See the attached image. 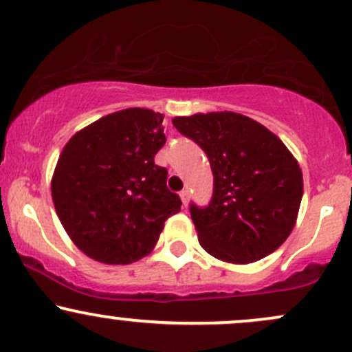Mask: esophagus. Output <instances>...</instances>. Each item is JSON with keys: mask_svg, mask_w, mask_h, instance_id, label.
I'll use <instances>...</instances> for the list:
<instances>
[{"mask_svg": "<svg viewBox=\"0 0 352 352\" xmlns=\"http://www.w3.org/2000/svg\"><path fill=\"white\" fill-rule=\"evenodd\" d=\"M179 196H181V201H183V206H188V201H190V191L183 190L179 192Z\"/></svg>", "mask_w": 352, "mask_h": 352, "instance_id": "esophagus-1", "label": "esophagus"}]
</instances>
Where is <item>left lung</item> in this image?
<instances>
[{
	"label": "left lung",
	"instance_id": "8db88e82",
	"mask_svg": "<svg viewBox=\"0 0 352 352\" xmlns=\"http://www.w3.org/2000/svg\"><path fill=\"white\" fill-rule=\"evenodd\" d=\"M173 124L205 151L214 176L210 205H191L199 245L235 265L277 250L296 226L304 192L294 154L274 132L238 112H199Z\"/></svg>",
	"mask_w": 352,
	"mask_h": 352
}]
</instances>
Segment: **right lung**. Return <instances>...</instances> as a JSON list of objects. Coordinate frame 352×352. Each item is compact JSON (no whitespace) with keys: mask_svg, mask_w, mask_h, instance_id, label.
Instances as JSON below:
<instances>
[{"mask_svg":"<svg viewBox=\"0 0 352 352\" xmlns=\"http://www.w3.org/2000/svg\"><path fill=\"white\" fill-rule=\"evenodd\" d=\"M164 116L132 107L75 132L52 176V199L75 247L107 265H129L156 247L181 211L154 156L166 144Z\"/></svg>","mask_w":352,"mask_h":352,"instance_id":"right-lung-1","label":"right lung"}]
</instances>
